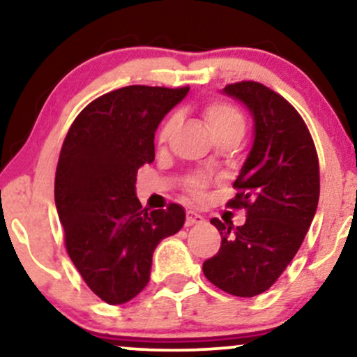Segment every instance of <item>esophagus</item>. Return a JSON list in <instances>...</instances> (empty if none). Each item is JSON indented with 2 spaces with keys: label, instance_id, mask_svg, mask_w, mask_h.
Instances as JSON below:
<instances>
[{
  "label": "esophagus",
  "instance_id": "obj_1",
  "mask_svg": "<svg viewBox=\"0 0 357 357\" xmlns=\"http://www.w3.org/2000/svg\"><path fill=\"white\" fill-rule=\"evenodd\" d=\"M204 218L199 213L196 211H186V225L188 227H192V225H198V223H203Z\"/></svg>",
  "mask_w": 357,
  "mask_h": 357
}]
</instances>
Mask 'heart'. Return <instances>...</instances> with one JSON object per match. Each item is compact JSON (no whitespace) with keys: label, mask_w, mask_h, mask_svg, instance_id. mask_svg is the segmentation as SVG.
I'll use <instances>...</instances> for the list:
<instances>
[{"label":"heart","mask_w":357,"mask_h":357,"mask_svg":"<svg viewBox=\"0 0 357 357\" xmlns=\"http://www.w3.org/2000/svg\"><path fill=\"white\" fill-rule=\"evenodd\" d=\"M204 121H206L208 129L215 137L225 136V134H235V136H243L245 132V117L238 109L233 107L225 102H211L203 109ZM176 126H178V117L171 116L166 119L165 124L161 126L158 134L159 144H165L167 139L173 136ZM188 188L195 196H203L204 188H206V179L202 176H195L188 181Z\"/></svg>","instance_id":"heart-1"}]
</instances>
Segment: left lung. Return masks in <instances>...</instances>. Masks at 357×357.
Wrapping results in <instances>:
<instances>
[{"label":"left lung","instance_id":"left-lung-1","mask_svg":"<svg viewBox=\"0 0 357 357\" xmlns=\"http://www.w3.org/2000/svg\"><path fill=\"white\" fill-rule=\"evenodd\" d=\"M253 119V142L236 176L231 208H245L241 227L221 223V247L203 264L204 277L236 297L265 292L292 261L319 203L317 153L302 117L284 97L258 82L221 90Z\"/></svg>","mask_w":357,"mask_h":357}]
</instances>
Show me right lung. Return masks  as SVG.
Instances as JSON below:
<instances>
[{
    "label": "right lung",
    "mask_w": 357,
    "mask_h": 357,
    "mask_svg": "<svg viewBox=\"0 0 357 357\" xmlns=\"http://www.w3.org/2000/svg\"><path fill=\"white\" fill-rule=\"evenodd\" d=\"M190 87L129 85L105 93L73 121L60 151L55 204L70 260L110 305L147 285L159 241L183 228L186 213L142 208L137 169L154 161V134Z\"/></svg>",
    "instance_id": "1"
}]
</instances>
